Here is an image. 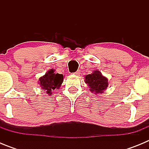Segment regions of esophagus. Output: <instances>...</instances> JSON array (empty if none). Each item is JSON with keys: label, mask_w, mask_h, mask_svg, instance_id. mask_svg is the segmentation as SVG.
<instances>
[{"label": "esophagus", "mask_w": 149, "mask_h": 149, "mask_svg": "<svg viewBox=\"0 0 149 149\" xmlns=\"http://www.w3.org/2000/svg\"><path fill=\"white\" fill-rule=\"evenodd\" d=\"M74 74H75V75H79V74H81V71L80 70H77V71H76L75 72H74Z\"/></svg>", "instance_id": "esophagus-1"}]
</instances>
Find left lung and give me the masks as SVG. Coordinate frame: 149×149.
<instances>
[{
	"label": "left lung",
	"mask_w": 149,
	"mask_h": 149,
	"mask_svg": "<svg viewBox=\"0 0 149 149\" xmlns=\"http://www.w3.org/2000/svg\"><path fill=\"white\" fill-rule=\"evenodd\" d=\"M107 79L98 71H94L93 74H88L85 77V82L89 85L91 92L102 93L108 86Z\"/></svg>",
	"instance_id": "left-lung-1"
}]
</instances>
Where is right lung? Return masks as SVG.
Listing matches in <instances>:
<instances>
[{
    "mask_svg": "<svg viewBox=\"0 0 149 149\" xmlns=\"http://www.w3.org/2000/svg\"><path fill=\"white\" fill-rule=\"evenodd\" d=\"M63 81V74L54 73V69H51L43 77L39 78V84L42 89L47 90V93L51 95V90L59 88Z\"/></svg>",
    "mask_w": 149,
    "mask_h": 149,
    "instance_id": "obj_1",
    "label": "right lung"
}]
</instances>
